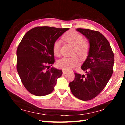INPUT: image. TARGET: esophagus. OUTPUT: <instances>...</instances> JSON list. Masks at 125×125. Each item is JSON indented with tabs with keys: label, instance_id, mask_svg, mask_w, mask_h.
<instances>
[{
	"label": "esophagus",
	"instance_id": "1",
	"mask_svg": "<svg viewBox=\"0 0 125 125\" xmlns=\"http://www.w3.org/2000/svg\"><path fill=\"white\" fill-rule=\"evenodd\" d=\"M68 73V72L66 71H63V73L64 74H66Z\"/></svg>",
	"mask_w": 125,
	"mask_h": 125
}]
</instances>
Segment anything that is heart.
Returning <instances> with one entry per match:
<instances>
[{
  "mask_svg": "<svg viewBox=\"0 0 125 125\" xmlns=\"http://www.w3.org/2000/svg\"><path fill=\"white\" fill-rule=\"evenodd\" d=\"M63 39L74 46L73 53H76L81 58H84L88 54L89 50V45L87 42L84 41L83 36L74 30L68 31L63 36ZM61 41H55L53 45V51L57 56L60 54ZM79 60L77 56L71 57H64L57 62L58 68L64 71H69L79 64Z\"/></svg>",
  "mask_w": 125,
  "mask_h": 125,
  "instance_id": "b5f03b06",
  "label": "heart"
}]
</instances>
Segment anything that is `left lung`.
Segmentation results:
<instances>
[{"mask_svg": "<svg viewBox=\"0 0 125 125\" xmlns=\"http://www.w3.org/2000/svg\"><path fill=\"white\" fill-rule=\"evenodd\" d=\"M77 31L87 38L90 47L81 67L85 74L74 73L69 85L76 98L86 101L98 96L108 83L113 73L114 55L108 40L99 31L81 28Z\"/></svg>", "mask_w": 125, "mask_h": 125, "instance_id": "obj_1", "label": "left lung"}]
</instances>
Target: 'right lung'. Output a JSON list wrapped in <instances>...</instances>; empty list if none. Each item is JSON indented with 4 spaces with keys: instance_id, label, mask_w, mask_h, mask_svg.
Here are the masks:
<instances>
[{
    "instance_id": "obj_1",
    "label": "right lung",
    "mask_w": 125,
    "mask_h": 125,
    "mask_svg": "<svg viewBox=\"0 0 125 125\" xmlns=\"http://www.w3.org/2000/svg\"><path fill=\"white\" fill-rule=\"evenodd\" d=\"M69 28L36 27L27 32L16 51V68L23 85L37 96L53 91L57 80L62 75L60 69L48 67L54 64L53 45Z\"/></svg>"
}]
</instances>
